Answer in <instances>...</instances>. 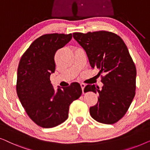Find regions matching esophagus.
<instances>
[{
  "label": "esophagus",
  "mask_w": 150,
  "mask_h": 150,
  "mask_svg": "<svg viewBox=\"0 0 150 150\" xmlns=\"http://www.w3.org/2000/svg\"><path fill=\"white\" fill-rule=\"evenodd\" d=\"M80 85H81V89H82V92H83V94H84V88L86 87V84L83 83H80Z\"/></svg>",
  "instance_id": "obj_1"
}]
</instances>
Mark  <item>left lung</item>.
Returning <instances> with one entry per match:
<instances>
[{"instance_id": "obj_1", "label": "left lung", "mask_w": 150, "mask_h": 150, "mask_svg": "<svg viewBox=\"0 0 150 150\" xmlns=\"http://www.w3.org/2000/svg\"><path fill=\"white\" fill-rule=\"evenodd\" d=\"M73 36L86 51L92 68L98 69V75H101V89L94 85L84 88L85 92L98 94L90 115L100 123L114 124L126 114L135 95L137 71L128 48L121 37L107 31Z\"/></svg>"}]
</instances>
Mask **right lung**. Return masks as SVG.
<instances>
[{
  "label": "right lung",
  "instance_id": "right-lung-1",
  "mask_svg": "<svg viewBox=\"0 0 150 150\" xmlns=\"http://www.w3.org/2000/svg\"><path fill=\"white\" fill-rule=\"evenodd\" d=\"M72 34H46L34 41L21 58L17 74L16 91L27 114L38 126L53 128L69 116V106L81 95L79 83L58 87L50 81L54 73L56 51L69 43Z\"/></svg>",
  "mask_w": 150,
  "mask_h": 150
}]
</instances>
